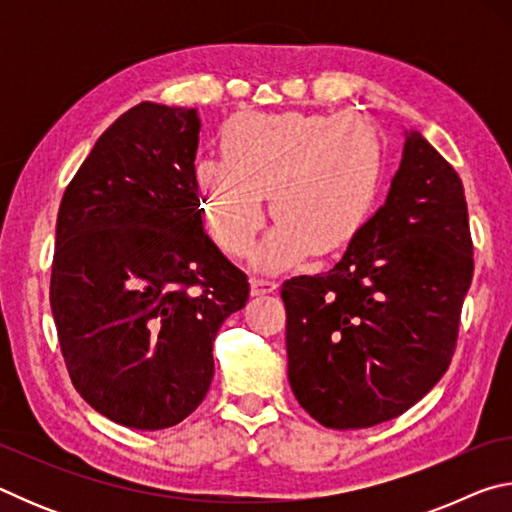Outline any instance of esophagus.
<instances>
[{"label":"esophagus","instance_id":"esophagus-1","mask_svg":"<svg viewBox=\"0 0 512 512\" xmlns=\"http://www.w3.org/2000/svg\"><path fill=\"white\" fill-rule=\"evenodd\" d=\"M275 289V280H268V277H250V293H253V296H264V293H273Z\"/></svg>","mask_w":512,"mask_h":512}]
</instances>
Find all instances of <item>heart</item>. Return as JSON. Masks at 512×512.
I'll use <instances>...</instances> for the list:
<instances>
[{"instance_id": "b5f03b06", "label": "heart", "mask_w": 512, "mask_h": 512, "mask_svg": "<svg viewBox=\"0 0 512 512\" xmlns=\"http://www.w3.org/2000/svg\"><path fill=\"white\" fill-rule=\"evenodd\" d=\"M223 160H201L194 187L205 228L223 253L255 250L262 271H284L314 253L334 255L357 237L381 178L379 135L368 121L334 115H241L221 133Z\"/></svg>"}]
</instances>
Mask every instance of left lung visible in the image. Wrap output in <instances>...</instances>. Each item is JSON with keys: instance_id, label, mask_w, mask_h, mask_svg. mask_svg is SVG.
Returning a JSON list of instances; mask_svg holds the SVG:
<instances>
[{"instance_id": "left-lung-1", "label": "left lung", "mask_w": 512, "mask_h": 512, "mask_svg": "<svg viewBox=\"0 0 512 512\" xmlns=\"http://www.w3.org/2000/svg\"><path fill=\"white\" fill-rule=\"evenodd\" d=\"M474 259L463 183L404 131L386 203L339 264L282 284L289 384L329 429L393 420L445 375Z\"/></svg>"}]
</instances>
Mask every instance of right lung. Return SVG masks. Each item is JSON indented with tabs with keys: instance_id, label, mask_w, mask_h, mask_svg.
<instances>
[{
	"instance_id": "right-lung-1",
	"label": "right lung",
	"mask_w": 512,
	"mask_h": 512,
	"mask_svg": "<svg viewBox=\"0 0 512 512\" xmlns=\"http://www.w3.org/2000/svg\"><path fill=\"white\" fill-rule=\"evenodd\" d=\"M196 108L142 101L103 133L60 201L51 314L72 384L131 429L183 422L248 277L205 235Z\"/></svg>"
}]
</instances>
